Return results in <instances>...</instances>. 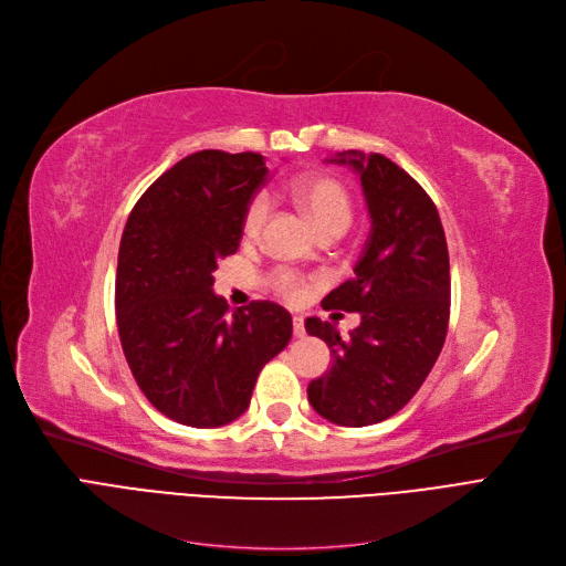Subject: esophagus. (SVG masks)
<instances>
[{
	"mask_svg": "<svg viewBox=\"0 0 566 566\" xmlns=\"http://www.w3.org/2000/svg\"><path fill=\"white\" fill-rule=\"evenodd\" d=\"M292 335H295L297 339H302L306 333H304V321L300 316L292 318Z\"/></svg>",
	"mask_w": 566,
	"mask_h": 566,
	"instance_id": "1",
	"label": "esophagus"
}]
</instances>
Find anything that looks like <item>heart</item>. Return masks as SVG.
I'll return each mask as SVG.
<instances>
[{"instance_id": "b5f03b06", "label": "heart", "mask_w": 566, "mask_h": 566, "mask_svg": "<svg viewBox=\"0 0 566 566\" xmlns=\"http://www.w3.org/2000/svg\"><path fill=\"white\" fill-rule=\"evenodd\" d=\"M295 199L321 237H325V233H339L342 237V233L348 229L350 220H354V201H350V193L342 182L333 178L300 180L295 185ZM269 210H271V203L266 193L252 197L243 216V237L248 241H255L260 237L269 220ZM269 281H271V287L290 302H302L308 292V281L287 269L274 271Z\"/></svg>"}]
</instances>
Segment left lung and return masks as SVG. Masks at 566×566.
I'll return each instance as SVG.
<instances>
[{
  "instance_id": "8db88e82",
  "label": "left lung",
  "mask_w": 566,
  "mask_h": 566,
  "mask_svg": "<svg viewBox=\"0 0 566 566\" xmlns=\"http://www.w3.org/2000/svg\"><path fill=\"white\" fill-rule=\"evenodd\" d=\"M327 161L360 175L373 229L356 276L323 300L360 325L344 339L333 323H304L333 356L306 396L323 419L360 428L400 412L433 369L450 323V255L436 203L400 166L356 149Z\"/></svg>"
}]
</instances>
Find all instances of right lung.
Returning a JSON list of instances; mask_svg holds the SVG:
<instances>
[{
    "label": "right lung",
    "mask_w": 566,
    "mask_h": 566,
    "mask_svg": "<svg viewBox=\"0 0 566 566\" xmlns=\"http://www.w3.org/2000/svg\"><path fill=\"white\" fill-rule=\"evenodd\" d=\"M269 168L255 151L203 149L166 170L130 210L116 264V327L130 373L168 419L216 428L239 419L260 369L292 337L274 302L229 308L212 292L239 250Z\"/></svg>",
    "instance_id": "right-lung-1"
}]
</instances>
